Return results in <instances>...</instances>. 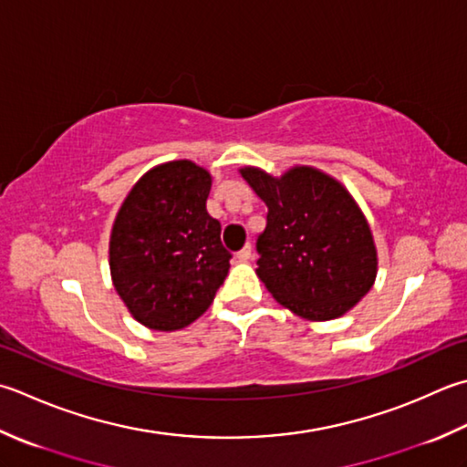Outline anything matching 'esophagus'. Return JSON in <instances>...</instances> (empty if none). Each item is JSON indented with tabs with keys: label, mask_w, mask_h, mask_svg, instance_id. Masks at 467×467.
I'll list each match as a JSON object with an SVG mask.
<instances>
[{
	"label": "esophagus",
	"mask_w": 467,
	"mask_h": 467,
	"mask_svg": "<svg viewBox=\"0 0 467 467\" xmlns=\"http://www.w3.org/2000/svg\"><path fill=\"white\" fill-rule=\"evenodd\" d=\"M251 257H253V246L251 244H244L243 249L236 253V259H239V261H249Z\"/></svg>",
	"instance_id": "esophagus-1"
}]
</instances>
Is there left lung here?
Listing matches in <instances>:
<instances>
[{"label": "left lung", "instance_id": "left-lung-1", "mask_svg": "<svg viewBox=\"0 0 467 467\" xmlns=\"http://www.w3.org/2000/svg\"><path fill=\"white\" fill-rule=\"evenodd\" d=\"M241 173L267 204L257 275L271 296L316 322L358 304L377 277V249L348 190L314 168H294L281 178L257 168Z\"/></svg>", "mask_w": 467, "mask_h": 467}]
</instances>
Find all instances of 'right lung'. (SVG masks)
Listing matches in <instances>:
<instances>
[{
	"instance_id": "obj_1",
	"label": "right lung",
	"mask_w": 467,
	"mask_h": 467,
	"mask_svg": "<svg viewBox=\"0 0 467 467\" xmlns=\"http://www.w3.org/2000/svg\"><path fill=\"white\" fill-rule=\"evenodd\" d=\"M210 173L188 160L150 170L115 218L109 265L117 294L151 330H182L202 316L231 257L206 213Z\"/></svg>"
}]
</instances>
